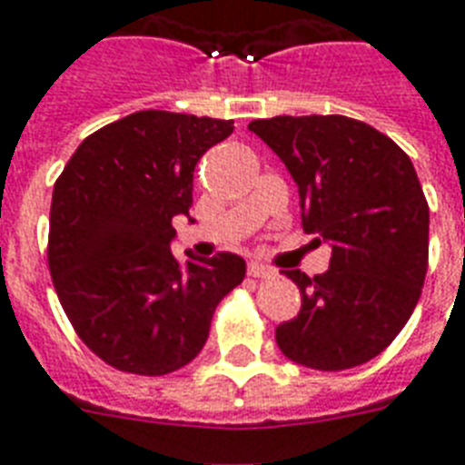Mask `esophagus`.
Wrapping results in <instances>:
<instances>
[{"instance_id":"esophagus-1","label":"esophagus","mask_w":465,"mask_h":465,"mask_svg":"<svg viewBox=\"0 0 465 465\" xmlns=\"http://www.w3.org/2000/svg\"><path fill=\"white\" fill-rule=\"evenodd\" d=\"M247 276L250 278H271L273 276V269H269V266H262V263H250V266H247Z\"/></svg>"}]
</instances>
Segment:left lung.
Listing matches in <instances>:
<instances>
[{"label":"left lung","instance_id":"1","mask_svg":"<svg viewBox=\"0 0 465 465\" xmlns=\"http://www.w3.org/2000/svg\"><path fill=\"white\" fill-rule=\"evenodd\" d=\"M297 182L302 225L331 244L329 271H283L302 310L276 329L297 365L336 372L377 358L413 314L430 256V206L406 151L343 114L250 122Z\"/></svg>","mask_w":465,"mask_h":465}]
</instances>
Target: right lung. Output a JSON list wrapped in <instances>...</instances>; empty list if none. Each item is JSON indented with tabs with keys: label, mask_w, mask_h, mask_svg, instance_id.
<instances>
[{
	"label": "right lung",
	"mask_w": 465,
	"mask_h": 465,
	"mask_svg": "<svg viewBox=\"0 0 465 465\" xmlns=\"http://www.w3.org/2000/svg\"><path fill=\"white\" fill-rule=\"evenodd\" d=\"M232 120L141 110L81 141L54 182L47 266L76 336L114 370L163 377L202 352L244 262H180L174 215H189L194 168Z\"/></svg>",
	"instance_id": "add662e5"
}]
</instances>
